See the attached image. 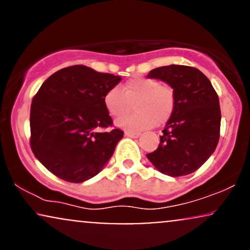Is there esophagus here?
I'll return each instance as SVG.
<instances>
[{"instance_id": "obj_1", "label": "esophagus", "mask_w": 250, "mask_h": 250, "mask_svg": "<svg viewBox=\"0 0 250 250\" xmlns=\"http://www.w3.org/2000/svg\"><path fill=\"white\" fill-rule=\"evenodd\" d=\"M125 136H128V137H134V139H135V137H139L141 134H140V133H135V131H128L127 130L125 133Z\"/></svg>"}]
</instances>
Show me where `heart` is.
Masks as SVG:
<instances>
[{
	"label": "heart",
	"instance_id": "obj_1",
	"mask_svg": "<svg viewBox=\"0 0 250 250\" xmlns=\"http://www.w3.org/2000/svg\"><path fill=\"white\" fill-rule=\"evenodd\" d=\"M133 103L134 113L120 119L116 125L131 131L143 130L170 119L175 109V91L155 79L134 77L123 83L121 90L111 88L103 96L104 108L113 117L127 114Z\"/></svg>",
	"mask_w": 250,
	"mask_h": 250
}]
</instances>
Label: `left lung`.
<instances>
[{"label": "left lung", "mask_w": 250, "mask_h": 250, "mask_svg": "<svg viewBox=\"0 0 250 250\" xmlns=\"http://www.w3.org/2000/svg\"><path fill=\"white\" fill-rule=\"evenodd\" d=\"M150 79L167 82L175 91V109L160 145L147 154L162 174L177 177L194 173L210 157L220 139L219 96L208 77L188 65L155 68Z\"/></svg>", "instance_id": "left-lung-1"}]
</instances>
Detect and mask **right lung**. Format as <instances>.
I'll list each match as a JSON object with an SVG mask.
<instances>
[{
    "instance_id": "add662e5",
    "label": "right lung",
    "mask_w": 250,
    "mask_h": 250,
    "mask_svg": "<svg viewBox=\"0 0 250 250\" xmlns=\"http://www.w3.org/2000/svg\"><path fill=\"white\" fill-rule=\"evenodd\" d=\"M121 77L77 64L48 77L30 108V147L50 173L67 182L94 177L113 156L123 131L103 104Z\"/></svg>"
}]
</instances>
